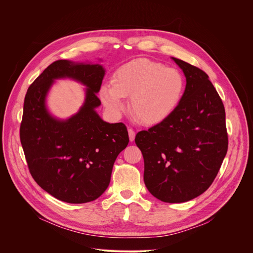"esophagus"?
Listing matches in <instances>:
<instances>
[{
  "label": "esophagus",
  "instance_id": "esophagus-1",
  "mask_svg": "<svg viewBox=\"0 0 253 253\" xmlns=\"http://www.w3.org/2000/svg\"><path fill=\"white\" fill-rule=\"evenodd\" d=\"M128 134H129V140H130L131 142H133L134 139H135V132H134V130L131 129V128H129V129H128Z\"/></svg>",
  "mask_w": 253,
  "mask_h": 253
}]
</instances>
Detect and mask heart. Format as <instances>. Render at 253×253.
I'll list each match as a JSON object with an SVG mask.
<instances>
[{
	"label": "heart",
	"instance_id": "1",
	"mask_svg": "<svg viewBox=\"0 0 253 253\" xmlns=\"http://www.w3.org/2000/svg\"><path fill=\"white\" fill-rule=\"evenodd\" d=\"M185 79L180 71L162 63L137 59L120 66L113 74L112 84L101 87L100 98L113 116H120L130 96L132 113L140 122L158 124L170 117L181 102Z\"/></svg>",
	"mask_w": 253,
	"mask_h": 253
}]
</instances>
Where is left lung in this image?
<instances>
[{
	"label": "left lung",
	"instance_id": "obj_1",
	"mask_svg": "<svg viewBox=\"0 0 253 253\" xmlns=\"http://www.w3.org/2000/svg\"><path fill=\"white\" fill-rule=\"evenodd\" d=\"M186 77L183 98L161 123L137 133L144 182L157 199L189 201L214 181L228 148L221 98L201 69L172 58Z\"/></svg>",
	"mask_w": 253,
	"mask_h": 253
}]
</instances>
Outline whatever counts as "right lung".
<instances>
[{
	"label": "right lung",
	"mask_w": 253,
	"mask_h": 253,
	"mask_svg": "<svg viewBox=\"0 0 253 253\" xmlns=\"http://www.w3.org/2000/svg\"><path fill=\"white\" fill-rule=\"evenodd\" d=\"M105 75L99 64L58 60L29 87L20 139L30 173L38 185L68 203H86L100 197L110 183L114 162L129 142L123 123L103 121L95 108ZM71 78L84 84L86 98L80 112L67 121L54 119L45 97L56 79Z\"/></svg>",
	"instance_id": "add662e5"
}]
</instances>
